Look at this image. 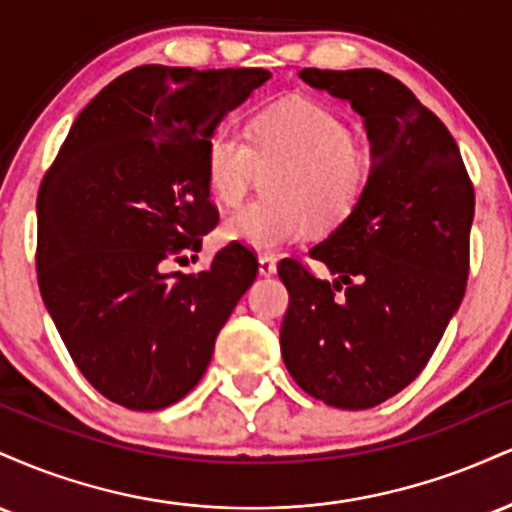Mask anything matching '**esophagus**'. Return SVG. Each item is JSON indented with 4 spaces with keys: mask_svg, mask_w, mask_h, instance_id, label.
<instances>
[{
    "mask_svg": "<svg viewBox=\"0 0 512 512\" xmlns=\"http://www.w3.org/2000/svg\"><path fill=\"white\" fill-rule=\"evenodd\" d=\"M257 264H260V274L262 276L276 274V260H274L272 255H260V260H257Z\"/></svg>",
    "mask_w": 512,
    "mask_h": 512,
    "instance_id": "esophagus-1",
    "label": "esophagus"
}]
</instances>
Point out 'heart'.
I'll return each instance as SVG.
<instances>
[{
    "instance_id": "obj_1",
    "label": "heart",
    "mask_w": 512,
    "mask_h": 512,
    "mask_svg": "<svg viewBox=\"0 0 512 512\" xmlns=\"http://www.w3.org/2000/svg\"><path fill=\"white\" fill-rule=\"evenodd\" d=\"M248 141L219 127L204 149L211 197L236 207L248 197L257 170L269 173V199L252 202L221 226L226 243L276 252L305 238L310 228H334L358 209L373 180V161L356 144L342 115L305 98H286L257 110Z\"/></svg>"
}]
</instances>
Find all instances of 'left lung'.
I'll return each instance as SVG.
<instances>
[{
    "mask_svg": "<svg viewBox=\"0 0 512 512\" xmlns=\"http://www.w3.org/2000/svg\"><path fill=\"white\" fill-rule=\"evenodd\" d=\"M363 117L373 180L344 223L310 250L337 279L279 262L289 289L281 356L291 378L337 409L404 390L460 308L469 276L474 187L460 149L419 98L380 69H301Z\"/></svg>",
    "mask_w": 512,
    "mask_h": 512,
    "instance_id": "obj_1",
    "label": "left lung"
}]
</instances>
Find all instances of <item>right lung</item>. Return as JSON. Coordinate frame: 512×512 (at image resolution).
Instances as JSON below:
<instances>
[{"instance_id": "add662e5", "label": "right lung", "mask_w": 512, "mask_h": 512, "mask_svg": "<svg viewBox=\"0 0 512 512\" xmlns=\"http://www.w3.org/2000/svg\"><path fill=\"white\" fill-rule=\"evenodd\" d=\"M269 76L129 69L81 110L40 182V296L81 375L120 407L156 411L185 397L255 281L257 260L236 243L197 274L168 264L219 223L204 149Z\"/></svg>"}]
</instances>
